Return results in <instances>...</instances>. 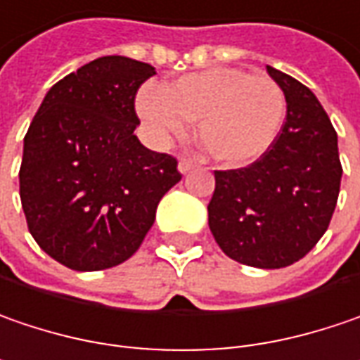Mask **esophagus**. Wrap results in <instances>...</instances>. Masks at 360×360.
Here are the masks:
<instances>
[{
  "instance_id": "esophagus-1",
  "label": "esophagus",
  "mask_w": 360,
  "mask_h": 360,
  "mask_svg": "<svg viewBox=\"0 0 360 360\" xmlns=\"http://www.w3.org/2000/svg\"><path fill=\"white\" fill-rule=\"evenodd\" d=\"M198 167V162L191 159V157H181L179 160V171L185 175V173H189V171H193Z\"/></svg>"
}]
</instances>
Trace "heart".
Instances as JSON below:
<instances>
[{
	"label": "heart",
	"instance_id": "b5f03b06",
	"mask_svg": "<svg viewBox=\"0 0 360 360\" xmlns=\"http://www.w3.org/2000/svg\"><path fill=\"white\" fill-rule=\"evenodd\" d=\"M138 112L159 136H181L185 122H200L203 150L224 165H246L264 155L283 126V89L243 69L189 73L165 87H146Z\"/></svg>",
	"mask_w": 360,
	"mask_h": 360
}]
</instances>
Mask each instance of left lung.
<instances>
[{"label":"left lung","mask_w":360,"mask_h":360,"mask_svg":"<svg viewBox=\"0 0 360 360\" xmlns=\"http://www.w3.org/2000/svg\"><path fill=\"white\" fill-rule=\"evenodd\" d=\"M283 89L287 116L271 148L252 165L214 171L210 230L226 257L259 269L297 263L332 220L342 165L338 138L316 96L266 67Z\"/></svg>","instance_id":"left-lung-1"}]
</instances>
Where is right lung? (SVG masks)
I'll list each match as a JSON object with an SVG mask.
<instances>
[{
  "mask_svg": "<svg viewBox=\"0 0 360 360\" xmlns=\"http://www.w3.org/2000/svg\"><path fill=\"white\" fill-rule=\"evenodd\" d=\"M155 67L101 56L54 83L24 136L20 200L28 230L54 261L101 271L128 261L181 181L177 159L134 134L140 85Z\"/></svg>",
  "mask_w": 360,
  "mask_h": 360,
  "instance_id": "obj_1",
  "label": "right lung"
}]
</instances>
